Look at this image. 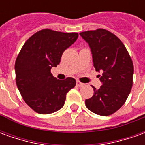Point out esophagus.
I'll return each instance as SVG.
<instances>
[{
  "label": "esophagus",
  "mask_w": 145,
  "mask_h": 145,
  "mask_svg": "<svg viewBox=\"0 0 145 145\" xmlns=\"http://www.w3.org/2000/svg\"><path fill=\"white\" fill-rule=\"evenodd\" d=\"M76 84H77L78 86H82V85H85V84H83V83H82L81 82H79V81H77V82H76Z\"/></svg>",
  "instance_id": "esophagus-1"
}]
</instances>
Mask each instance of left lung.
<instances>
[{"label":"left lung","mask_w":145,"mask_h":145,"mask_svg":"<svg viewBox=\"0 0 145 145\" xmlns=\"http://www.w3.org/2000/svg\"><path fill=\"white\" fill-rule=\"evenodd\" d=\"M91 49L95 71L102 85L94 86L93 96L85 100L90 111L100 116L116 112L125 103L133 85L134 66L121 40L103 29L80 33Z\"/></svg>","instance_id":"8db88e82"}]
</instances>
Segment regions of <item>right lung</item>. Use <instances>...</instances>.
<instances>
[{"instance_id":"1","label":"right lung","mask_w":145,"mask_h":145,"mask_svg":"<svg viewBox=\"0 0 145 145\" xmlns=\"http://www.w3.org/2000/svg\"><path fill=\"white\" fill-rule=\"evenodd\" d=\"M78 37L77 33L46 29L35 33L23 45L14 65L16 84L24 101L35 112L50 114L60 109L67 93L74 88L75 79L59 80L50 70L60 63L63 51Z\"/></svg>"}]
</instances>
